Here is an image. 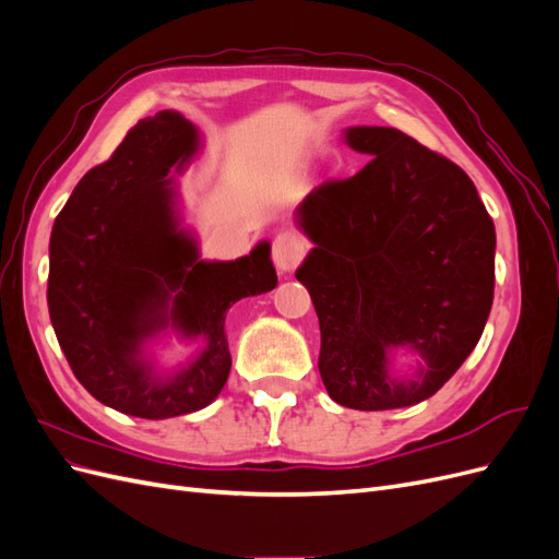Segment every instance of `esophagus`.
Wrapping results in <instances>:
<instances>
[{"label": "esophagus", "mask_w": 559, "mask_h": 559, "mask_svg": "<svg viewBox=\"0 0 559 559\" xmlns=\"http://www.w3.org/2000/svg\"><path fill=\"white\" fill-rule=\"evenodd\" d=\"M306 240L300 238L296 233H280L277 238L273 240V261L275 267L280 270L282 275L292 273V270L300 263V259L306 257Z\"/></svg>", "instance_id": "1"}]
</instances>
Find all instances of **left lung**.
<instances>
[{"mask_svg": "<svg viewBox=\"0 0 559 559\" xmlns=\"http://www.w3.org/2000/svg\"><path fill=\"white\" fill-rule=\"evenodd\" d=\"M343 142L370 158L319 186L294 212L312 242L296 270L319 317V373L354 411L433 396L478 345L495 298L497 233L468 175L408 134L352 126ZM399 350L413 374L393 373Z\"/></svg>", "mask_w": 559, "mask_h": 559, "instance_id": "left-lung-1", "label": "left lung"}]
</instances>
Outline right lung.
Listing matches in <instances>:
<instances>
[{
    "mask_svg": "<svg viewBox=\"0 0 559 559\" xmlns=\"http://www.w3.org/2000/svg\"><path fill=\"white\" fill-rule=\"evenodd\" d=\"M200 154V130L177 111L144 118L76 183L50 233V324L76 380L123 415L207 408L230 373L228 310L277 286L267 240L235 261L200 257L179 193ZM170 336L192 349L160 365L153 347Z\"/></svg>",
    "mask_w": 559,
    "mask_h": 559,
    "instance_id": "add662e5",
    "label": "right lung"
}]
</instances>
